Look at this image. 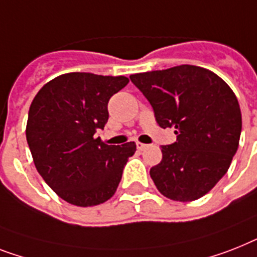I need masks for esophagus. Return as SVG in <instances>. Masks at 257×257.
Listing matches in <instances>:
<instances>
[{
	"label": "esophagus",
	"mask_w": 257,
	"mask_h": 257,
	"mask_svg": "<svg viewBox=\"0 0 257 257\" xmlns=\"http://www.w3.org/2000/svg\"><path fill=\"white\" fill-rule=\"evenodd\" d=\"M136 147H137V149L141 152V150H144L145 148H147V145H145V144H143V143H136Z\"/></svg>",
	"instance_id": "obj_1"
}]
</instances>
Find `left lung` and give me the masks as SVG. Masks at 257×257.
Returning <instances> with one entry per match:
<instances>
[{
    "label": "left lung",
    "mask_w": 257,
    "mask_h": 257,
    "mask_svg": "<svg viewBox=\"0 0 257 257\" xmlns=\"http://www.w3.org/2000/svg\"><path fill=\"white\" fill-rule=\"evenodd\" d=\"M129 78L152 104L158 125L177 135L150 169L154 185L172 201L199 199L226 174L239 147L236 96L212 71L190 64Z\"/></svg>",
    "instance_id": "left-lung-1"
}]
</instances>
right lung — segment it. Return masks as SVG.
Returning a JSON list of instances; mask_svg holds the SVG:
<instances>
[{
	"instance_id": "add662e5",
	"label": "right lung",
	"mask_w": 257,
	"mask_h": 257,
	"mask_svg": "<svg viewBox=\"0 0 257 257\" xmlns=\"http://www.w3.org/2000/svg\"><path fill=\"white\" fill-rule=\"evenodd\" d=\"M128 83L125 76L68 72L35 95L27 117V144L38 173L63 201L89 207L116 193L136 144L107 145L95 133L107 124L110 96Z\"/></svg>"
}]
</instances>
